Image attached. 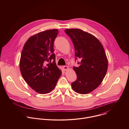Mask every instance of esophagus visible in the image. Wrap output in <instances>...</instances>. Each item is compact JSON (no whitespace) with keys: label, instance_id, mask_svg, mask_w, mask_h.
<instances>
[{"label":"esophagus","instance_id":"34e87169","mask_svg":"<svg viewBox=\"0 0 129 129\" xmlns=\"http://www.w3.org/2000/svg\"><path fill=\"white\" fill-rule=\"evenodd\" d=\"M63 67V69H64V70L65 71H66V70H67L68 69V66H64Z\"/></svg>","mask_w":129,"mask_h":129}]
</instances>
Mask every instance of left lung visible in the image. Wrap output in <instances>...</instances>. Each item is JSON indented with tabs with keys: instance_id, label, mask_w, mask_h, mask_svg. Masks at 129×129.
<instances>
[{
	"instance_id": "left-lung-1",
	"label": "left lung",
	"mask_w": 129,
	"mask_h": 129,
	"mask_svg": "<svg viewBox=\"0 0 129 129\" xmlns=\"http://www.w3.org/2000/svg\"><path fill=\"white\" fill-rule=\"evenodd\" d=\"M65 31L74 45L76 59L81 60L79 67H73L77 79L71 83V87L77 93H89L101 84L107 71L104 48L95 36L82 29H66Z\"/></svg>"
}]
</instances>
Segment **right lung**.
Wrapping results in <instances>:
<instances>
[{"label": "right lung", "instance_id": "right-lung-1", "mask_svg": "<svg viewBox=\"0 0 129 129\" xmlns=\"http://www.w3.org/2000/svg\"><path fill=\"white\" fill-rule=\"evenodd\" d=\"M58 33L57 29H53L32 36L22 50L19 62L21 75L26 83L40 94L51 92L62 75L53 53V42Z\"/></svg>", "mask_w": 129, "mask_h": 129}]
</instances>
